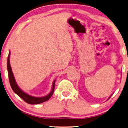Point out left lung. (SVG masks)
Returning a JSON list of instances; mask_svg holds the SVG:
<instances>
[{
    "label": "left lung",
    "mask_w": 128,
    "mask_h": 128,
    "mask_svg": "<svg viewBox=\"0 0 128 128\" xmlns=\"http://www.w3.org/2000/svg\"><path fill=\"white\" fill-rule=\"evenodd\" d=\"M110 96V97H111V96ZM110 97L109 98H110Z\"/></svg>",
    "instance_id": "obj_1"
}]
</instances>
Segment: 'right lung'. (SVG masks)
Masks as SVG:
<instances>
[{"instance_id": "obj_1", "label": "right lung", "mask_w": 128, "mask_h": 128, "mask_svg": "<svg viewBox=\"0 0 128 128\" xmlns=\"http://www.w3.org/2000/svg\"><path fill=\"white\" fill-rule=\"evenodd\" d=\"M9 58H10V52H9L8 57L7 60V69L8 71V76H9V82H10V85L11 86V88L13 90V91L15 92L16 94L18 96L21 98L24 101H25L26 102L30 104H40L42 102H46L49 100L50 98L52 97L53 95V92H54V84H55V80L53 83V86H52V91L50 92L48 95L45 96V97H32V96L28 95L26 93L24 92L23 91L19 88V86L17 85L16 82L15 78H14V76L13 72L12 71V69H11L10 62H9Z\"/></svg>"}]
</instances>
